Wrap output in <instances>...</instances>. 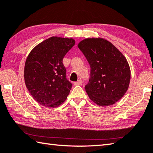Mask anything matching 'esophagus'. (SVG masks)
Here are the masks:
<instances>
[{"label": "esophagus", "instance_id": "obj_1", "mask_svg": "<svg viewBox=\"0 0 153 153\" xmlns=\"http://www.w3.org/2000/svg\"><path fill=\"white\" fill-rule=\"evenodd\" d=\"M82 82H82V80L81 79H79L77 80V82H74V84L75 85H82Z\"/></svg>", "mask_w": 153, "mask_h": 153}]
</instances>
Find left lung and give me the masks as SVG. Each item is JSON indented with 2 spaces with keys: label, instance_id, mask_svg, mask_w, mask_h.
<instances>
[{
  "label": "left lung",
  "instance_id": "obj_1",
  "mask_svg": "<svg viewBox=\"0 0 153 153\" xmlns=\"http://www.w3.org/2000/svg\"><path fill=\"white\" fill-rule=\"evenodd\" d=\"M90 64V77L85 86L89 98L100 106L112 105L128 88L130 69L126 57L109 41L88 38L77 45Z\"/></svg>",
  "mask_w": 153,
  "mask_h": 153
}]
</instances>
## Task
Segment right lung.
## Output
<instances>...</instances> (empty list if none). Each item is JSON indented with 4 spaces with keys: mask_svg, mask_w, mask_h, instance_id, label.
<instances>
[{
    "mask_svg": "<svg viewBox=\"0 0 153 153\" xmlns=\"http://www.w3.org/2000/svg\"><path fill=\"white\" fill-rule=\"evenodd\" d=\"M75 45L74 39L51 37L35 47L27 57L24 78L39 104L56 108L65 101L72 87L66 78L63 59Z\"/></svg>",
    "mask_w": 153,
    "mask_h": 153,
    "instance_id": "obj_1",
    "label": "right lung"
}]
</instances>
